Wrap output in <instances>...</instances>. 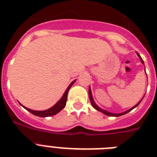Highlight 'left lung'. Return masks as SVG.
I'll list each match as a JSON object with an SVG mask.
<instances>
[{"mask_svg": "<svg viewBox=\"0 0 157 157\" xmlns=\"http://www.w3.org/2000/svg\"><path fill=\"white\" fill-rule=\"evenodd\" d=\"M138 56H139V57H140V59H141V63H143V64H144L143 59H141V56H140L139 54L138 53ZM89 97H90V102H91V104H92L93 107H94V109H97V110L99 111V112H103L104 114H105V115H106V116H123V115H124V114H127V112H130V111H131V110H132V109H134V108H136V107L138 106V105H139L140 103H141V101H140L139 103H138V104H137V105H135V106H134V107H133V108H131V109H129L128 111H126V112H122V113H120V114H114V113H111V112H107V111L103 110V109H101V108H99V107H98V105H97L95 103H94V99H93V98H92V94H91L90 88L89 89Z\"/></svg>", "mask_w": 157, "mask_h": 157, "instance_id": "1", "label": "left lung"}]
</instances>
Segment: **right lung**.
<instances>
[{"label":"right lung","instance_id":"add662e5","mask_svg":"<svg viewBox=\"0 0 157 157\" xmlns=\"http://www.w3.org/2000/svg\"><path fill=\"white\" fill-rule=\"evenodd\" d=\"M75 82V80L71 83L70 86L67 87V89L66 90L65 93L63 94V97L61 98V99L59 100V101H58L56 105H54V106H52V108H50V109H47V110H45V111H34V110H31V109H27V108H26V107H24V106H23V108L27 109V110L28 111V112H30V113H32L33 115H34V116H39V117H48V116H53V115L57 114L58 112H60V111H61L62 109L64 108L65 105H66L67 98V93H68L69 90H70V88L71 87V86L74 84Z\"/></svg>","mask_w":157,"mask_h":157}]
</instances>
